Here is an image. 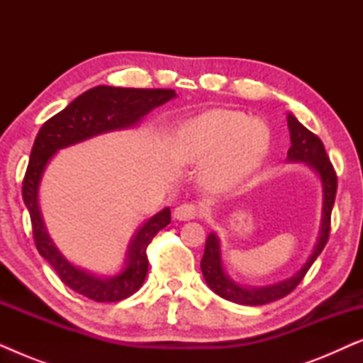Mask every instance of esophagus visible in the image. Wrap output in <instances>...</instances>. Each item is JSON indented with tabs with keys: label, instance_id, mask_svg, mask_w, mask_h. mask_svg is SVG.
<instances>
[{
	"label": "esophagus",
	"instance_id": "obj_1",
	"mask_svg": "<svg viewBox=\"0 0 363 363\" xmlns=\"http://www.w3.org/2000/svg\"><path fill=\"white\" fill-rule=\"evenodd\" d=\"M201 213H203L201 208L196 206L195 203H182V205H178L175 208L173 216L180 221H190V220H195V218H200Z\"/></svg>",
	"mask_w": 363,
	"mask_h": 363
}]
</instances>
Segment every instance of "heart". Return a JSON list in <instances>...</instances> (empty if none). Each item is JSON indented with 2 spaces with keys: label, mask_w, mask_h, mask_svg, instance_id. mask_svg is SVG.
Segmentation results:
<instances>
[{
  "label": "heart",
  "mask_w": 363,
  "mask_h": 363,
  "mask_svg": "<svg viewBox=\"0 0 363 363\" xmlns=\"http://www.w3.org/2000/svg\"><path fill=\"white\" fill-rule=\"evenodd\" d=\"M182 162H208L205 180L213 188H230L251 175L264 160L269 130L245 112L215 108L182 123L175 142Z\"/></svg>",
  "instance_id": "heart-1"
}]
</instances>
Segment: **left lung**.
<instances>
[{"label":"left lung","instance_id":"left-lung-1","mask_svg":"<svg viewBox=\"0 0 363 363\" xmlns=\"http://www.w3.org/2000/svg\"><path fill=\"white\" fill-rule=\"evenodd\" d=\"M287 127L291 133V148L287 152V158L292 162H306L314 170L319 173L322 186H324V215H322V230L319 241L312 251V255L301 271H297L289 279L277 282V284L256 287V289H247L233 282L230 277L225 274L221 267V256H220V241L215 233L208 236L205 245V255L201 257V272L205 276L206 284L210 286L213 292L223 299L236 302L242 306H262L269 304L272 301L282 299V297L291 294L292 291L299 286V282L304 279V276L309 271L312 262L317 259L324 250L330 235V215L334 208L335 193H337V173L332 167V163L327 157L324 143L315 133H312L309 128H306L297 118L289 113L287 116Z\"/></svg>","mask_w":363,"mask_h":363}]
</instances>
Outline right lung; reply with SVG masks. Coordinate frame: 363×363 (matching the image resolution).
Here are the masks:
<instances>
[{
    "instance_id": "obj_1",
    "label": "right lung",
    "mask_w": 363,
    "mask_h": 363,
    "mask_svg": "<svg viewBox=\"0 0 363 363\" xmlns=\"http://www.w3.org/2000/svg\"><path fill=\"white\" fill-rule=\"evenodd\" d=\"M175 96L173 89L97 86L74 99L64 111L49 118L39 128L23 180V200L31 216L34 245L39 255L54 267L64 284L87 299L117 302L127 299L140 289L148 271L147 247L153 236L172 221L170 210L165 208L157 213L135 233L128 246L127 264L121 274L111 279H101L72 266L48 236L38 206V188L44 168L59 148L74 145L99 133L135 125L152 108L162 106Z\"/></svg>"
}]
</instances>
